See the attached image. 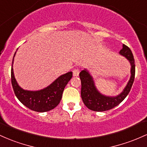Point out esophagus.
<instances>
[{"label": "esophagus", "mask_w": 147, "mask_h": 147, "mask_svg": "<svg viewBox=\"0 0 147 147\" xmlns=\"http://www.w3.org/2000/svg\"><path fill=\"white\" fill-rule=\"evenodd\" d=\"M79 73H80V71H79V69H75L73 71L74 76H78Z\"/></svg>", "instance_id": "obj_1"}]
</instances>
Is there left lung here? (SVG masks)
<instances>
[{
	"mask_svg": "<svg viewBox=\"0 0 147 147\" xmlns=\"http://www.w3.org/2000/svg\"><path fill=\"white\" fill-rule=\"evenodd\" d=\"M119 55L126 57L131 65V76L122 92L116 96H108L100 93L95 85L94 78L87 69L80 72L81 80V98L84 104L89 109L96 112H103L110 110L118 105L124 100L131 90L135 78L136 66L135 60L131 49L123 44Z\"/></svg>",
	"mask_w": 147,
	"mask_h": 147,
	"instance_id": "left-lung-1",
	"label": "left lung"
}]
</instances>
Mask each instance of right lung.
Returning a JSON list of instances; mask_svg holds the SVG:
<instances>
[{
    "label": "right lung",
    "mask_w": 147,
    "mask_h": 147,
    "mask_svg": "<svg viewBox=\"0 0 147 147\" xmlns=\"http://www.w3.org/2000/svg\"><path fill=\"white\" fill-rule=\"evenodd\" d=\"M17 50L13 57L11 70V85L16 96L22 104L33 111L44 113L53 110L60 103L65 87L72 78L73 72L69 71L60 76L52 83L42 90L34 91L24 90L18 84L13 70L14 58Z\"/></svg>",
    "instance_id": "right-lung-1"
}]
</instances>
